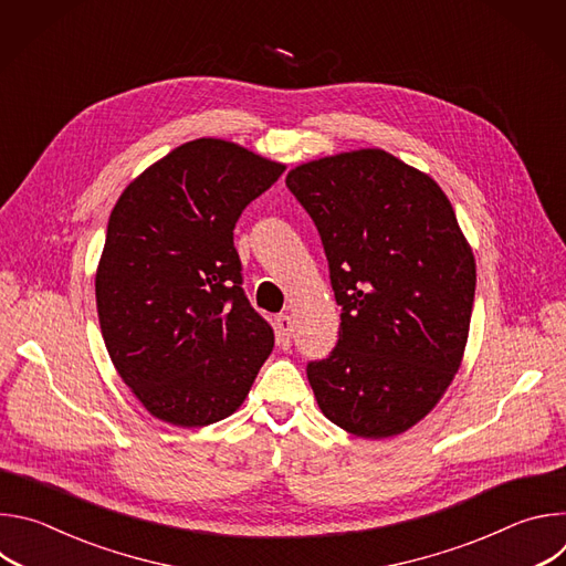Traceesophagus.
Wrapping results in <instances>:
<instances>
[{"instance_id": "obj_1", "label": "esophagus", "mask_w": 566, "mask_h": 566, "mask_svg": "<svg viewBox=\"0 0 566 566\" xmlns=\"http://www.w3.org/2000/svg\"><path fill=\"white\" fill-rule=\"evenodd\" d=\"M275 332H277V343L282 347H289L291 345V332H293V325H291V317L289 315H280L277 317Z\"/></svg>"}]
</instances>
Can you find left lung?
I'll return each mask as SVG.
<instances>
[{
  "label": "left lung",
  "instance_id": "8db88e82",
  "mask_svg": "<svg viewBox=\"0 0 566 566\" xmlns=\"http://www.w3.org/2000/svg\"><path fill=\"white\" fill-rule=\"evenodd\" d=\"M286 186L343 306L336 349L306 365L317 406L363 439L406 432L441 400L468 343L476 271L452 203L378 147L308 160Z\"/></svg>",
  "mask_w": 566,
  "mask_h": 566
}]
</instances>
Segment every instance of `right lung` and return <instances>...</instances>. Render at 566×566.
I'll return each mask as SVG.
<instances>
[{
	"instance_id": "right-lung-1",
	"label": "right lung",
	"mask_w": 566,
	"mask_h": 566,
	"mask_svg": "<svg viewBox=\"0 0 566 566\" xmlns=\"http://www.w3.org/2000/svg\"><path fill=\"white\" fill-rule=\"evenodd\" d=\"M286 170L221 138L179 145L118 197L96 271L109 358L143 408L179 428L230 417L273 352L241 289L232 230Z\"/></svg>"
}]
</instances>
